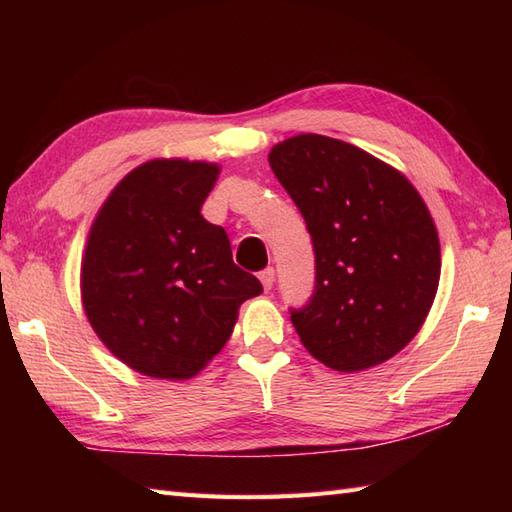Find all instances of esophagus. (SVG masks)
I'll return each instance as SVG.
<instances>
[{
	"instance_id": "esophagus-1",
	"label": "esophagus",
	"mask_w": 512,
	"mask_h": 512,
	"mask_svg": "<svg viewBox=\"0 0 512 512\" xmlns=\"http://www.w3.org/2000/svg\"><path fill=\"white\" fill-rule=\"evenodd\" d=\"M259 281H262L264 290H270L275 284V268H264L262 273H259Z\"/></svg>"
}]
</instances>
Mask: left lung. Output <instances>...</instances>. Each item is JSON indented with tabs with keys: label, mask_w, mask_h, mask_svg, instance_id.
<instances>
[{
	"label": "left lung",
	"mask_w": 512,
	"mask_h": 512,
	"mask_svg": "<svg viewBox=\"0 0 512 512\" xmlns=\"http://www.w3.org/2000/svg\"><path fill=\"white\" fill-rule=\"evenodd\" d=\"M268 160L314 248L312 297L290 308L301 343L336 372L387 361L436 299L440 242L427 206L402 173L343 140L301 134Z\"/></svg>",
	"instance_id": "left-lung-1"
}]
</instances>
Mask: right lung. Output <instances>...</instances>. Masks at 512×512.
Here are the masks:
<instances>
[{"instance_id":"1","label":"right lung","mask_w":512,"mask_h":512,"mask_svg":"<svg viewBox=\"0 0 512 512\" xmlns=\"http://www.w3.org/2000/svg\"><path fill=\"white\" fill-rule=\"evenodd\" d=\"M217 165L151 160L118 182L96 215L81 266L85 314L114 356L151 378L198 374L262 284L233 262L222 226L200 209Z\"/></svg>"}]
</instances>
